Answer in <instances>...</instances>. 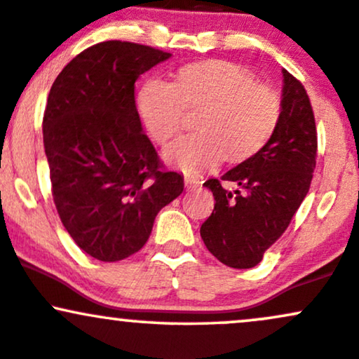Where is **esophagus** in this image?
Wrapping results in <instances>:
<instances>
[{"label":"esophagus","instance_id":"obj_1","mask_svg":"<svg viewBox=\"0 0 359 359\" xmlns=\"http://www.w3.org/2000/svg\"><path fill=\"white\" fill-rule=\"evenodd\" d=\"M184 182H186V187L191 189V191H194V189H198L201 186V180L198 177H192V175L184 177Z\"/></svg>","mask_w":359,"mask_h":359}]
</instances>
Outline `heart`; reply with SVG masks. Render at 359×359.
Masks as SVG:
<instances>
[{
    "mask_svg": "<svg viewBox=\"0 0 359 359\" xmlns=\"http://www.w3.org/2000/svg\"><path fill=\"white\" fill-rule=\"evenodd\" d=\"M199 133L179 137L167 148V158L182 172L201 173L255 155L278 128L281 95L255 81L249 69L231 61L210 59L182 66L175 81L151 78L137 95V109L148 133L165 144L182 128L186 109H201Z\"/></svg>",
    "mask_w": 359,
    "mask_h": 359,
    "instance_id": "1",
    "label": "heart"
}]
</instances>
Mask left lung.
<instances>
[{
	"label": "left lung",
	"mask_w": 359,
	"mask_h": 359,
	"mask_svg": "<svg viewBox=\"0 0 359 359\" xmlns=\"http://www.w3.org/2000/svg\"><path fill=\"white\" fill-rule=\"evenodd\" d=\"M283 112L274 135L255 155L222 177L240 189L226 191L218 179L204 187L215 210L201 224L208 250L235 269H250L285 233L305 199L317 158V129L306 90L283 69Z\"/></svg>",
	"instance_id": "obj_1"
}]
</instances>
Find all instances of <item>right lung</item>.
<instances>
[{"mask_svg": "<svg viewBox=\"0 0 359 359\" xmlns=\"http://www.w3.org/2000/svg\"><path fill=\"white\" fill-rule=\"evenodd\" d=\"M170 56L100 42L50 86L42 133L54 204L76 245L102 262L143 249L158 211L184 191V177L163 170L135 100L137 78Z\"/></svg>", "mask_w": 359, "mask_h": 359, "instance_id": "obj_1", "label": "right lung"}]
</instances>
